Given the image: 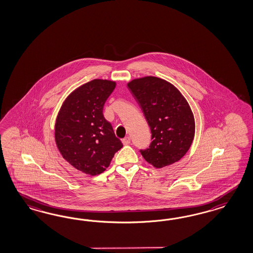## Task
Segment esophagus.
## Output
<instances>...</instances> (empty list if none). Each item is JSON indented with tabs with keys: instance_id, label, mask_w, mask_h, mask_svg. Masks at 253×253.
I'll list each match as a JSON object with an SVG mask.
<instances>
[{
	"instance_id": "1",
	"label": "esophagus",
	"mask_w": 253,
	"mask_h": 253,
	"mask_svg": "<svg viewBox=\"0 0 253 253\" xmlns=\"http://www.w3.org/2000/svg\"><path fill=\"white\" fill-rule=\"evenodd\" d=\"M122 141H123V144L124 146H127L130 143V138L127 136V137L123 138Z\"/></svg>"
}]
</instances>
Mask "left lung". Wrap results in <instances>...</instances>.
I'll list each match as a JSON object with an SVG mask.
<instances>
[{
	"mask_svg": "<svg viewBox=\"0 0 253 253\" xmlns=\"http://www.w3.org/2000/svg\"><path fill=\"white\" fill-rule=\"evenodd\" d=\"M127 85L151 130L150 146L140 150L143 158L158 169L180 161L195 136V119L184 95L158 77L134 79Z\"/></svg>",
	"mask_w": 253,
	"mask_h": 253,
	"instance_id": "1",
	"label": "left lung"
}]
</instances>
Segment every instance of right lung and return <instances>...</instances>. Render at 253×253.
Instances as JSON below:
<instances>
[{
	"label": "right lung",
	"instance_id": "add662e5",
	"mask_svg": "<svg viewBox=\"0 0 253 253\" xmlns=\"http://www.w3.org/2000/svg\"><path fill=\"white\" fill-rule=\"evenodd\" d=\"M116 83L95 79L78 87L64 101L56 117L54 139L62 157L89 175L102 173L123 143L103 115Z\"/></svg>",
	"mask_w": 253,
	"mask_h": 253
}]
</instances>
